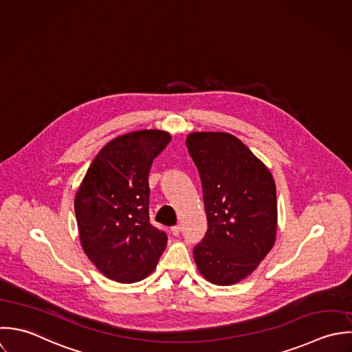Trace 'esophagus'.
<instances>
[{
	"instance_id": "34e87169",
	"label": "esophagus",
	"mask_w": 352,
	"mask_h": 352,
	"mask_svg": "<svg viewBox=\"0 0 352 352\" xmlns=\"http://www.w3.org/2000/svg\"><path fill=\"white\" fill-rule=\"evenodd\" d=\"M170 231H172L173 236H179L180 232H182V227H180V226H175V227H172Z\"/></svg>"
}]
</instances>
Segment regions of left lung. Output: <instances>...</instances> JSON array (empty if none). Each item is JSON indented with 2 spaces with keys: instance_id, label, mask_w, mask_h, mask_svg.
<instances>
[{
  "instance_id": "8db88e82",
  "label": "left lung",
  "mask_w": 352,
  "mask_h": 352,
  "mask_svg": "<svg viewBox=\"0 0 352 352\" xmlns=\"http://www.w3.org/2000/svg\"><path fill=\"white\" fill-rule=\"evenodd\" d=\"M186 144L199 172L208 219L194 258L206 280L232 285L251 274L274 244V180L231 133L194 132Z\"/></svg>"
}]
</instances>
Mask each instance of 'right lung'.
<instances>
[{
    "label": "right lung",
    "instance_id": "right-lung-1",
    "mask_svg": "<svg viewBox=\"0 0 352 352\" xmlns=\"http://www.w3.org/2000/svg\"><path fill=\"white\" fill-rule=\"evenodd\" d=\"M170 135L158 129L121 135L93 160L75 197L85 252L107 277L136 283L147 277L168 236L150 223L148 172Z\"/></svg>",
    "mask_w": 352,
    "mask_h": 352
}]
</instances>
